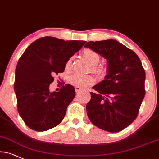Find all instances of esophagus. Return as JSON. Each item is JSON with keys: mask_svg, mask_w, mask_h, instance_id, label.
Masks as SVG:
<instances>
[{"mask_svg": "<svg viewBox=\"0 0 159 159\" xmlns=\"http://www.w3.org/2000/svg\"><path fill=\"white\" fill-rule=\"evenodd\" d=\"M75 91H76V92L80 91H81V88L78 87V86H76V87H75Z\"/></svg>", "mask_w": 159, "mask_h": 159, "instance_id": "34e87169", "label": "esophagus"}]
</instances>
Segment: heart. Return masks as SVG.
Returning <instances> with one entry per match:
<instances>
[{"label": "heart", "instance_id": "1", "mask_svg": "<svg viewBox=\"0 0 159 159\" xmlns=\"http://www.w3.org/2000/svg\"><path fill=\"white\" fill-rule=\"evenodd\" d=\"M83 54L85 57L92 65L91 69L98 74H104L106 72V68L104 66L97 65L100 61V55L94 50L91 48H85ZM72 57L68 58L65 64V69L69 70L71 67ZM95 80L91 75H83L80 74H74L68 78V83L70 85L78 86L81 89H86L94 83Z\"/></svg>", "mask_w": 159, "mask_h": 159}]
</instances>
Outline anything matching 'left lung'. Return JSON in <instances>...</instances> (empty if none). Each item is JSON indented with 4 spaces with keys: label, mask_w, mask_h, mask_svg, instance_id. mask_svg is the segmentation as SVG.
Here are the masks:
<instances>
[{
    "label": "left lung",
    "mask_w": 159,
    "mask_h": 159,
    "mask_svg": "<svg viewBox=\"0 0 159 159\" xmlns=\"http://www.w3.org/2000/svg\"><path fill=\"white\" fill-rule=\"evenodd\" d=\"M85 47L107 60L105 80L93 86L86 105L90 121L102 130L116 133L136 119L145 95V71L134 51L114 40L90 41Z\"/></svg>",
    "instance_id": "obj_1"
}]
</instances>
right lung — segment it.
I'll return each instance as SVG.
<instances>
[{"label":"right lung","mask_w":159,"mask_h":159,"mask_svg":"<svg viewBox=\"0 0 159 159\" xmlns=\"http://www.w3.org/2000/svg\"><path fill=\"white\" fill-rule=\"evenodd\" d=\"M86 43L43 37L33 42L17 64L14 83L17 111L33 130L46 131L58 125L75 97L69 84L59 92L49 91L54 75L62 73L65 64Z\"/></svg>","instance_id":"obj_1"}]
</instances>
